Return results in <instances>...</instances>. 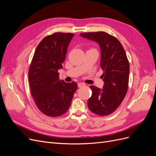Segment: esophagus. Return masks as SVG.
<instances>
[{
	"instance_id": "obj_1",
	"label": "esophagus",
	"mask_w": 156,
	"mask_h": 156,
	"mask_svg": "<svg viewBox=\"0 0 156 156\" xmlns=\"http://www.w3.org/2000/svg\"><path fill=\"white\" fill-rule=\"evenodd\" d=\"M77 85H78L79 88H81V87H83L85 86V84H84V83H79L77 84Z\"/></svg>"
}]
</instances>
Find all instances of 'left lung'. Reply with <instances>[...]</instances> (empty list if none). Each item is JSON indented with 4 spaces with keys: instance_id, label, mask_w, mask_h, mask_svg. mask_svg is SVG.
Instances as JSON below:
<instances>
[{
    "instance_id": "8db88e82",
    "label": "left lung",
    "mask_w": 156,
    "mask_h": 156,
    "mask_svg": "<svg viewBox=\"0 0 156 156\" xmlns=\"http://www.w3.org/2000/svg\"><path fill=\"white\" fill-rule=\"evenodd\" d=\"M99 44L101 49L103 89L90 86L92 93L88 99L90 111L99 116H107L115 111L124 100L129 84V64L123 46L115 36L107 32L80 34Z\"/></svg>"
}]
</instances>
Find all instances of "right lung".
<instances>
[{
  "label": "right lung",
  "mask_w": 156,
  "mask_h": 156,
  "mask_svg": "<svg viewBox=\"0 0 156 156\" xmlns=\"http://www.w3.org/2000/svg\"><path fill=\"white\" fill-rule=\"evenodd\" d=\"M74 34L55 32L37 45L29 69L31 95L38 109L46 116L57 117L67 112L77 89L75 82L59 79L68 47Z\"/></svg>",
  "instance_id": "add662e5"
}]
</instances>
